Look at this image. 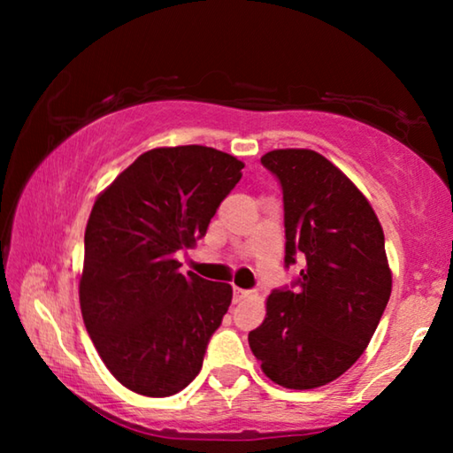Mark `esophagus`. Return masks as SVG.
<instances>
[{"label":"esophagus","instance_id":"1","mask_svg":"<svg viewBox=\"0 0 453 453\" xmlns=\"http://www.w3.org/2000/svg\"><path fill=\"white\" fill-rule=\"evenodd\" d=\"M250 296H251V291L242 289V288H234V302H235V303L243 302L245 297H250Z\"/></svg>","mask_w":453,"mask_h":453}]
</instances>
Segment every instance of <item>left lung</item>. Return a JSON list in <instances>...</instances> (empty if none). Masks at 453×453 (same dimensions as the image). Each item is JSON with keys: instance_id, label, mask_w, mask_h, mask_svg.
<instances>
[{"instance_id": "8db88e82", "label": "left lung", "mask_w": 453, "mask_h": 453, "mask_svg": "<svg viewBox=\"0 0 453 453\" xmlns=\"http://www.w3.org/2000/svg\"><path fill=\"white\" fill-rule=\"evenodd\" d=\"M286 210V264L305 256L297 291L275 289L250 332L262 372L278 386L313 389L340 378L370 343L392 294L383 229L367 197L313 150H273Z\"/></svg>"}]
</instances>
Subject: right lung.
<instances>
[{"instance_id":"1","label":"right lung","mask_w":453,"mask_h":453,"mask_svg":"<svg viewBox=\"0 0 453 453\" xmlns=\"http://www.w3.org/2000/svg\"><path fill=\"white\" fill-rule=\"evenodd\" d=\"M243 162L205 145L153 148L91 208L80 308L99 357L148 397L181 392L202 370L232 286L180 272L175 254L205 235Z\"/></svg>"}]
</instances>
